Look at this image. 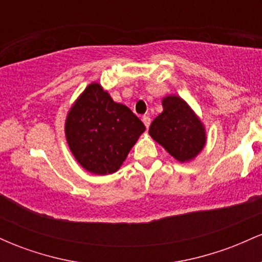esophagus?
<instances>
[{
  "instance_id": "esophagus-1",
  "label": "esophagus",
  "mask_w": 262,
  "mask_h": 262,
  "mask_svg": "<svg viewBox=\"0 0 262 262\" xmlns=\"http://www.w3.org/2000/svg\"><path fill=\"white\" fill-rule=\"evenodd\" d=\"M141 121H143V123L145 124L146 128H149L150 123H151V119H150L149 116H143V119H141Z\"/></svg>"
}]
</instances>
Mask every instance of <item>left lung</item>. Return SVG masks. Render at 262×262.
I'll use <instances>...</instances> for the list:
<instances>
[{
	"label": "left lung",
	"mask_w": 262,
	"mask_h": 262,
	"mask_svg": "<svg viewBox=\"0 0 262 262\" xmlns=\"http://www.w3.org/2000/svg\"><path fill=\"white\" fill-rule=\"evenodd\" d=\"M162 108L150 125V137L177 161L193 160L207 141L206 128L200 117L176 95L162 98Z\"/></svg>",
	"instance_id": "8db88e82"
}]
</instances>
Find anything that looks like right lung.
I'll use <instances>...</instances> for the list:
<instances>
[{
  "mask_svg": "<svg viewBox=\"0 0 262 262\" xmlns=\"http://www.w3.org/2000/svg\"><path fill=\"white\" fill-rule=\"evenodd\" d=\"M145 130L127 106L92 82L74 102L65 121V137L74 158L95 175L116 172Z\"/></svg>",
  "mask_w": 262,
  "mask_h": 262,
  "instance_id": "add662e5",
  "label": "right lung"
}]
</instances>
